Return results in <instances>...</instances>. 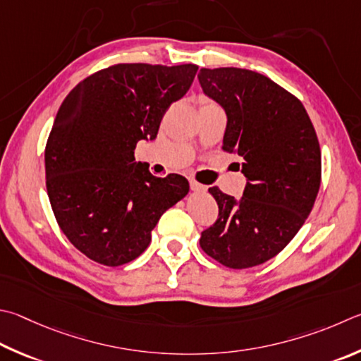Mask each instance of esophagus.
<instances>
[{
  "label": "esophagus",
  "mask_w": 361,
  "mask_h": 361,
  "mask_svg": "<svg viewBox=\"0 0 361 361\" xmlns=\"http://www.w3.org/2000/svg\"><path fill=\"white\" fill-rule=\"evenodd\" d=\"M191 189L194 192H205L207 191V186L200 185L197 181H191Z\"/></svg>",
  "instance_id": "obj_1"
}]
</instances>
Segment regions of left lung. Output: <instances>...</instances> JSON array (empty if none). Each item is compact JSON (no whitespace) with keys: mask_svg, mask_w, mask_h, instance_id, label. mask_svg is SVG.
Segmentation results:
<instances>
[{"mask_svg":"<svg viewBox=\"0 0 361 361\" xmlns=\"http://www.w3.org/2000/svg\"><path fill=\"white\" fill-rule=\"evenodd\" d=\"M199 83L224 109L222 148L243 158V197L213 186L219 216L200 246L228 268H251L289 245L305 224L320 188V147L297 97L259 72L200 69Z\"/></svg>","mask_w":361,"mask_h":361,"instance_id":"8db88e82","label":"left lung"}]
</instances>
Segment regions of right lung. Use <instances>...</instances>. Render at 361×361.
<instances>
[{
	"label": "right lung",
	"instance_id": "1",
	"mask_svg": "<svg viewBox=\"0 0 361 361\" xmlns=\"http://www.w3.org/2000/svg\"><path fill=\"white\" fill-rule=\"evenodd\" d=\"M199 66L115 64L82 80L58 110L45 145L47 194L58 226L88 259L134 260L162 213L189 192L185 176L159 178L135 162L170 104L191 88Z\"/></svg>",
	"mask_w": 361,
	"mask_h": 361
}]
</instances>
